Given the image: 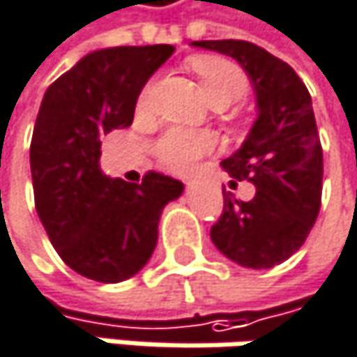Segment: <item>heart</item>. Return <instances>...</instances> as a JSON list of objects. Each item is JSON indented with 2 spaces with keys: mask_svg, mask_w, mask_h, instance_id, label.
I'll return each instance as SVG.
<instances>
[{
  "mask_svg": "<svg viewBox=\"0 0 357 357\" xmlns=\"http://www.w3.org/2000/svg\"><path fill=\"white\" fill-rule=\"evenodd\" d=\"M195 73L201 83L205 100L213 104H226L241 100L249 89V79L234 62L224 58H197ZM215 148V139L209 133L171 129L156 142V154L162 167L173 173H190L199 167L203 156Z\"/></svg>",
  "mask_w": 357,
  "mask_h": 357,
  "instance_id": "obj_1",
  "label": "heart"
}]
</instances>
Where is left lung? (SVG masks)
I'll return each instance as SVG.
<instances>
[{"instance_id":"1","label":"left lung","mask_w":357,"mask_h":357,"mask_svg":"<svg viewBox=\"0 0 357 357\" xmlns=\"http://www.w3.org/2000/svg\"><path fill=\"white\" fill-rule=\"evenodd\" d=\"M190 45L234 58L257 100V119L245 142L222 160L234 180L255 186V197L245 203L224 192V213L211 228V241L243 268H274L299 251L320 211L322 146L312 96L287 62L255 43L222 39Z\"/></svg>"}]
</instances>
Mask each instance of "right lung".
Returning a JSON list of instances; mask_svg holds the SVG:
<instances>
[{
  "mask_svg": "<svg viewBox=\"0 0 357 357\" xmlns=\"http://www.w3.org/2000/svg\"><path fill=\"white\" fill-rule=\"evenodd\" d=\"M173 45H121L83 56L47 89L31 142L37 215L62 261L98 282H123L152 257L158 220L184 184L146 173L129 184L100 169L102 137L131 125L146 81Z\"/></svg>",
  "mask_w": 357,
  "mask_h": 357,
  "instance_id": "right-lung-1",
  "label": "right lung"
}]
</instances>
